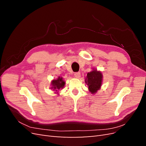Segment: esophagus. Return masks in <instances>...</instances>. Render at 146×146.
Wrapping results in <instances>:
<instances>
[{
	"instance_id": "esophagus-1",
	"label": "esophagus",
	"mask_w": 146,
	"mask_h": 146,
	"mask_svg": "<svg viewBox=\"0 0 146 146\" xmlns=\"http://www.w3.org/2000/svg\"><path fill=\"white\" fill-rule=\"evenodd\" d=\"M80 72H75L74 73V76L76 78H79L80 77Z\"/></svg>"
}]
</instances>
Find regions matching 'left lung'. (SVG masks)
Segmentation results:
<instances>
[{
  "mask_svg": "<svg viewBox=\"0 0 146 146\" xmlns=\"http://www.w3.org/2000/svg\"><path fill=\"white\" fill-rule=\"evenodd\" d=\"M103 81V75L99 70L92 68V70L87 74L85 83L91 94H96L101 88Z\"/></svg>",
  "mask_w": 146,
  "mask_h": 146,
  "instance_id": "8db88e82",
  "label": "left lung"
}]
</instances>
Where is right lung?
Wrapping results in <instances>:
<instances>
[{"mask_svg": "<svg viewBox=\"0 0 146 146\" xmlns=\"http://www.w3.org/2000/svg\"><path fill=\"white\" fill-rule=\"evenodd\" d=\"M66 82L63 80V77H58L56 79H54L51 82L50 89L54 91L55 93L59 95L58 91L60 90L63 89L64 87Z\"/></svg>", "mask_w": 146, "mask_h": 146, "instance_id": "obj_1", "label": "right lung"}]
</instances>
